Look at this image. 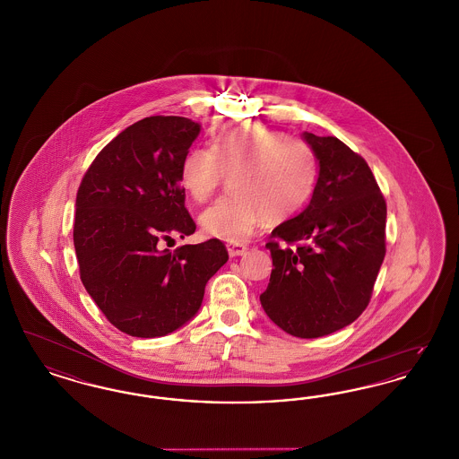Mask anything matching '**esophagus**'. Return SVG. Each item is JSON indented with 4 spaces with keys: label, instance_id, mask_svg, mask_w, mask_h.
I'll return each mask as SVG.
<instances>
[{
    "label": "esophagus",
    "instance_id": "1",
    "mask_svg": "<svg viewBox=\"0 0 459 459\" xmlns=\"http://www.w3.org/2000/svg\"><path fill=\"white\" fill-rule=\"evenodd\" d=\"M227 251H229L230 258L244 256V255L247 253V246H244V244H238V242H230V244H227Z\"/></svg>",
    "mask_w": 459,
    "mask_h": 459
}]
</instances>
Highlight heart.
<instances>
[{
  "label": "heart",
  "mask_w": 459,
  "mask_h": 459,
  "mask_svg": "<svg viewBox=\"0 0 459 459\" xmlns=\"http://www.w3.org/2000/svg\"><path fill=\"white\" fill-rule=\"evenodd\" d=\"M225 175H232V195L204 210L199 221L208 236L242 242L266 217L281 221L298 215L316 189L320 165L303 139L255 124H229L213 150L197 146L186 153L178 180L187 196L204 203Z\"/></svg>",
  "instance_id": "obj_1"
}]
</instances>
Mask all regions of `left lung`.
Returning a JSON list of instances; mask_svg holds the SVG:
<instances>
[{"label":"left lung","mask_w":459,"mask_h":459,"mask_svg":"<svg viewBox=\"0 0 459 459\" xmlns=\"http://www.w3.org/2000/svg\"><path fill=\"white\" fill-rule=\"evenodd\" d=\"M305 139L318 156V184L305 212L266 242L273 268L260 301L284 332L316 339L350 325L370 303L387 204L363 156L332 135Z\"/></svg>","instance_id":"left-lung-1"}]
</instances>
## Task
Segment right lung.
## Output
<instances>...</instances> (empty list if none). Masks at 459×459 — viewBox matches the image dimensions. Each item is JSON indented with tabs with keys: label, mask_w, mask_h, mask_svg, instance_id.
Here are the masks:
<instances>
[{
	"label": "right lung",
	"mask_w": 459,
	"mask_h": 459,
	"mask_svg": "<svg viewBox=\"0 0 459 459\" xmlns=\"http://www.w3.org/2000/svg\"><path fill=\"white\" fill-rule=\"evenodd\" d=\"M197 134L189 118L146 117L98 153L77 191L81 281L109 324L132 337H161L189 322L229 260L219 239L161 249L196 230L178 172Z\"/></svg>",
	"instance_id": "right-lung-1"
}]
</instances>
